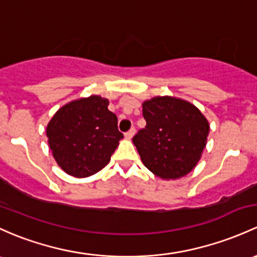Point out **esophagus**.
<instances>
[{"mask_svg": "<svg viewBox=\"0 0 257 257\" xmlns=\"http://www.w3.org/2000/svg\"><path fill=\"white\" fill-rule=\"evenodd\" d=\"M134 133H136V128H131L128 132H125V134H124V137L126 138V139H132L134 136Z\"/></svg>", "mask_w": 257, "mask_h": 257, "instance_id": "34e87169", "label": "esophagus"}]
</instances>
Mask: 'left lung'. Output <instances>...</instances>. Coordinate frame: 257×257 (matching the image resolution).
<instances>
[{
    "label": "left lung",
    "instance_id": "obj_1",
    "mask_svg": "<svg viewBox=\"0 0 257 257\" xmlns=\"http://www.w3.org/2000/svg\"><path fill=\"white\" fill-rule=\"evenodd\" d=\"M143 117L147 125L133 137L143 164L165 180L192 171L209 133L198 108L174 97H155L143 103Z\"/></svg>",
    "mask_w": 257,
    "mask_h": 257
}]
</instances>
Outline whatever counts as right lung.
I'll list each match as a JSON object with an SVG mask.
<instances>
[{"label": "right lung", "mask_w": 257, "mask_h": 257, "mask_svg": "<svg viewBox=\"0 0 257 257\" xmlns=\"http://www.w3.org/2000/svg\"><path fill=\"white\" fill-rule=\"evenodd\" d=\"M47 137L59 166L71 176L87 177L109 163L123 134L107 99L91 96L61 107L48 124Z\"/></svg>", "instance_id": "1"}]
</instances>
